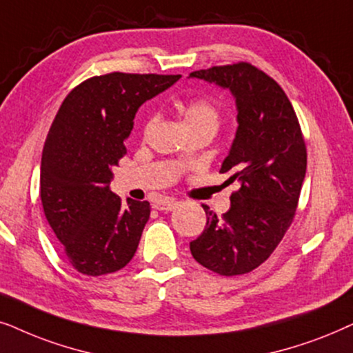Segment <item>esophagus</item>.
I'll return each mask as SVG.
<instances>
[{
  "label": "esophagus",
  "mask_w": 353,
  "mask_h": 353,
  "mask_svg": "<svg viewBox=\"0 0 353 353\" xmlns=\"http://www.w3.org/2000/svg\"><path fill=\"white\" fill-rule=\"evenodd\" d=\"M177 206V201L174 199H169V196H164V199H159L153 203V208L159 211H171Z\"/></svg>",
  "instance_id": "1"
}]
</instances>
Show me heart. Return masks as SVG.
I'll list each match as a JSON object with an SVG mask.
<instances>
[{"instance_id":"obj_1","label":"heart","mask_w":353,"mask_h":353,"mask_svg":"<svg viewBox=\"0 0 353 353\" xmlns=\"http://www.w3.org/2000/svg\"><path fill=\"white\" fill-rule=\"evenodd\" d=\"M184 122L189 129L206 128L216 132L221 122V114L213 101L206 98H194L184 108Z\"/></svg>"}]
</instances>
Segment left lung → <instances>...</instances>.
<instances>
[{"label": "left lung", "instance_id": "8db88e82", "mask_svg": "<svg viewBox=\"0 0 353 353\" xmlns=\"http://www.w3.org/2000/svg\"><path fill=\"white\" fill-rule=\"evenodd\" d=\"M229 88L237 103V134L221 174L241 182L231 208L218 216L203 205L206 225L192 256L221 276L250 272L276 250L292 224L307 172V147L294 106L274 79L250 63L190 72Z\"/></svg>", "mask_w": 353, "mask_h": 353}]
</instances>
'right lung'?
Segmentation results:
<instances>
[{
    "label": "right lung",
    "instance_id": "add662e5",
    "mask_svg": "<svg viewBox=\"0 0 353 353\" xmlns=\"http://www.w3.org/2000/svg\"><path fill=\"white\" fill-rule=\"evenodd\" d=\"M179 79L110 72L87 79L64 98L41 154L40 196L75 271L116 272L137 252L150 203H122L110 190L111 169L128 153L124 140L139 108Z\"/></svg>",
    "mask_w": 353,
    "mask_h": 353
}]
</instances>
